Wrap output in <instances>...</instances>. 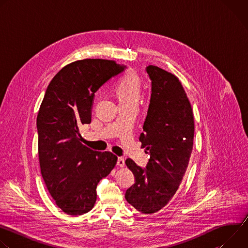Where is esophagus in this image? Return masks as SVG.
I'll use <instances>...</instances> for the list:
<instances>
[{
	"mask_svg": "<svg viewBox=\"0 0 248 248\" xmlns=\"http://www.w3.org/2000/svg\"><path fill=\"white\" fill-rule=\"evenodd\" d=\"M118 166L121 167V168L124 167V159L123 157H119V159H118Z\"/></svg>",
	"mask_w": 248,
	"mask_h": 248,
	"instance_id": "1",
	"label": "esophagus"
}]
</instances>
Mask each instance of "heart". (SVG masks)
<instances>
[{"label":"heart","instance_id":"b5f03b06","mask_svg":"<svg viewBox=\"0 0 248 248\" xmlns=\"http://www.w3.org/2000/svg\"><path fill=\"white\" fill-rule=\"evenodd\" d=\"M117 96L120 104L137 103L142 93V80L134 72H128L117 85Z\"/></svg>","mask_w":248,"mask_h":248}]
</instances>
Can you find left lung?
I'll list each match as a JSON object with an SVG mask.
<instances>
[{
	"instance_id": "8db88e82",
	"label": "left lung",
	"mask_w": 248,
	"mask_h": 248,
	"mask_svg": "<svg viewBox=\"0 0 248 248\" xmlns=\"http://www.w3.org/2000/svg\"><path fill=\"white\" fill-rule=\"evenodd\" d=\"M146 72L152 94L139 140L150 159L146 169L131 159L125 161L135 183L124 197L140 213L150 215L164 208L179 189L193 148L194 117L178 78L156 65H148Z\"/></svg>"
}]
</instances>
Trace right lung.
<instances>
[{
    "instance_id": "obj_1",
    "label": "right lung",
    "mask_w": 248,
    "mask_h": 248,
    "mask_svg": "<svg viewBox=\"0 0 248 248\" xmlns=\"http://www.w3.org/2000/svg\"><path fill=\"white\" fill-rule=\"evenodd\" d=\"M124 66L116 61L84 59L63 66L49 83L37 116L41 174L56 205L83 215L96 202V187L118 157L82 144L81 125L91 123L95 92Z\"/></svg>"
}]
</instances>
